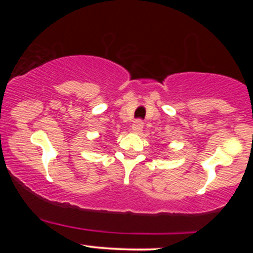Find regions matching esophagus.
Segmentation results:
<instances>
[{
	"mask_svg": "<svg viewBox=\"0 0 253 253\" xmlns=\"http://www.w3.org/2000/svg\"><path fill=\"white\" fill-rule=\"evenodd\" d=\"M143 128H144V123L141 120H135L132 125V132L136 133V134L143 132Z\"/></svg>",
	"mask_w": 253,
	"mask_h": 253,
	"instance_id": "esophagus-1",
	"label": "esophagus"
}]
</instances>
